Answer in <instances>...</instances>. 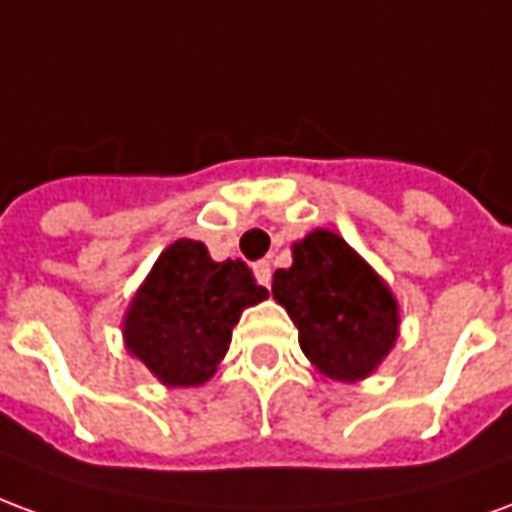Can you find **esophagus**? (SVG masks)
<instances>
[{
	"mask_svg": "<svg viewBox=\"0 0 512 512\" xmlns=\"http://www.w3.org/2000/svg\"><path fill=\"white\" fill-rule=\"evenodd\" d=\"M255 277L260 285H271V263L268 260H260V263H255Z\"/></svg>",
	"mask_w": 512,
	"mask_h": 512,
	"instance_id": "1",
	"label": "esophagus"
}]
</instances>
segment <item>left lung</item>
I'll return each mask as SVG.
<instances>
[{"label": "left lung", "mask_w": 512, "mask_h": 512, "mask_svg": "<svg viewBox=\"0 0 512 512\" xmlns=\"http://www.w3.org/2000/svg\"><path fill=\"white\" fill-rule=\"evenodd\" d=\"M290 252L293 266L274 271L271 296L296 323L304 356L332 381L370 378L400 337L392 288L332 230H312Z\"/></svg>", "instance_id": "obj_1"}]
</instances>
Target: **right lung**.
<instances>
[{"instance_id":"obj_1","label":"right lung","mask_w":512,"mask_h":512,"mask_svg":"<svg viewBox=\"0 0 512 512\" xmlns=\"http://www.w3.org/2000/svg\"><path fill=\"white\" fill-rule=\"evenodd\" d=\"M268 299L244 260L216 263L202 241L169 244L123 315V343L164 386L213 378L246 307Z\"/></svg>"}]
</instances>
